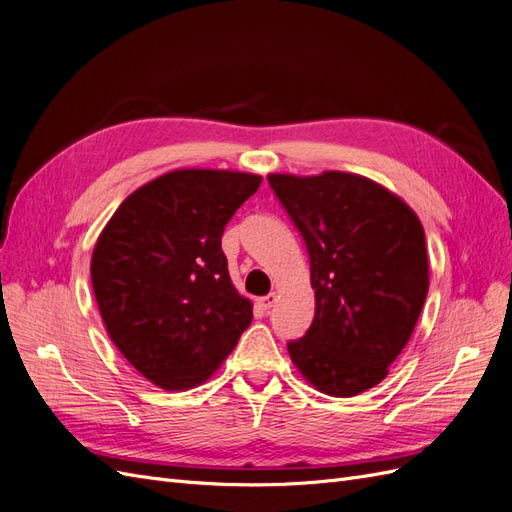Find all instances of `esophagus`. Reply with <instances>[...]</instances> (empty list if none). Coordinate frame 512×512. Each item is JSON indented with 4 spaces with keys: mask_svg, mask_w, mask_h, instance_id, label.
Segmentation results:
<instances>
[{
    "mask_svg": "<svg viewBox=\"0 0 512 512\" xmlns=\"http://www.w3.org/2000/svg\"><path fill=\"white\" fill-rule=\"evenodd\" d=\"M273 303H275V294H267V297L258 299V305H260L262 309H265V312H267V309L273 307Z\"/></svg>",
    "mask_w": 512,
    "mask_h": 512,
    "instance_id": "obj_1",
    "label": "esophagus"
}]
</instances>
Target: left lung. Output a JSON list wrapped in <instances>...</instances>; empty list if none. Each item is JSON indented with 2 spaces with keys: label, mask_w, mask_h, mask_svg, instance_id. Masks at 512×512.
Wrapping results in <instances>:
<instances>
[{
  "label": "left lung",
  "mask_w": 512,
  "mask_h": 512,
  "mask_svg": "<svg viewBox=\"0 0 512 512\" xmlns=\"http://www.w3.org/2000/svg\"><path fill=\"white\" fill-rule=\"evenodd\" d=\"M305 239L316 314L288 344L301 376L331 397L380 384L406 348L429 290L425 230L391 190L367 177L271 173Z\"/></svg>",
  "instance_id": "8db88e82"
}]
</instances>
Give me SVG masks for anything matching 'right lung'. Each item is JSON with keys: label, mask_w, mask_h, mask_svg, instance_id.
<instances>
[{"label": "right lung", "mask_w": 512, "mask_h": 512, "mask_svg": "<svg viewBox=\"0 0 512 512\" xmlns=\"http://www.w3.org/2000/svg\"><path fill=\"white\" fill-rule=\"evenodd\" d=\"M262 177L179 168L134 190L91 254V286L111 342L164 391L211 378L252 322L222 232Z\"/></svg>", "instance_id": "add662e5"}]
</instances>
